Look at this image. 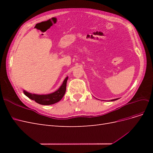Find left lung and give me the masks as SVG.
Wrapping results in <instances>:
<instances>
[{
	"label": "left lung",
	"instance_id": "obj_1",
	"mask_svg": "<svg viewBox=\"0 0 153 153\" xmlns=\"http://www.w3.org/2000/svg\"><path fill=\"white\" fill-rule=\"evenodd\" d=\"M118 99H119V98H117V99H114V100H111L110 101H115V100H118Z\"/></svg>",
	"mask_w": 153,
	"mask_h": 153
}]
</instances>
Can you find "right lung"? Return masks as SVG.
Here are the masks:
<instances>
[{"instance_id":"1","label":"right lung","mask_w":153,"mask_h":153,"mask_svg":"<svg viewBox=\"0 0 153 153\" xmlns=\"http://www.w3.org/2000/svg\"><path fill=\"white\" fill-rule=\"evenodd\" d=\"M68 79V76H67L64 79L61 87L57 91L52 92V93L48 94H36L30 93V92H27L25 90L24 91V93L29 98L35 101L36 103L40 105H50L56 103L62 98V97L64 96V94H65Z\"/></svg>"}]
</instances>
